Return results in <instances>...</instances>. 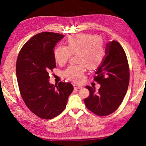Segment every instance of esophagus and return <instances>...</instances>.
<instances>
[{"label":"esophagus","instance_id":"34e87169","mask_svg":"<svg viewBox=\"0 0 146 146\" xmlns=\"http://www.w3.org/2000/svg\"><path fill=\"white\" fill-rule=\"evenodd\" d=\"M73 86H74V88L75 90H78V89H80V88H82V86L80 85H77V84H73Z\"/></svg>","mask_w":146,"mask_h":146}]
</instances>
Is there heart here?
<instances>
[{"instance_id":"obj_1","label":"heart","mask_w":146,"mask_h":146,"mask_svg":"<svg viewBox=\"0 0 146 146\" xmlns=\"http://www.w3.org/2000/svg\"><path fill=\"white\" fill-rule=\"evenodd\" d=\"M71 54H77V63L80 64L69 66L63 75L70 81L80 83L85 77V65L94 69L102 63L105 57L102 39L90 33L72 35L66 41V46L56 47L54 52L56 63L60 65L67 62Z\"/></svg>"}]
</instances>
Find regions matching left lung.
<instances>
[{
  "label": "left lung",
  "instance_id": "8db88e82",
  "mask_svg": "<svg viewBox=\"0 0 146 146\" xmlns=\"http://www.w3.org/2000/svg\"><path fill=\"white\" fill-rule=\"evenodd\" d=\"M102 63L97 69L94 80L100 87L86 86L90 96L84 102L87 108L97 115L107 116L115 111L124 98L129 84L130 72L127 56L116 41L106 44Z\"/></svg>",
  "mask_w": 146,
  "mask_h": 146
}]
</instances>
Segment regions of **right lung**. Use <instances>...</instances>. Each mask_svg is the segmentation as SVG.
<instances>
[{
	"label": "right lung",
	"instance_id": "1",
	"mask_svg": "<svg viewBox=\"0 0 146 146\" xmlns=\"http://www.w3.org/2000/svg\"><path fill=\"white\" fill-rule=\"evenodd\" d=\"M63 35L42 32L21 48L16 63V76L22 98L35 114L44 119L58 116L66 107L74 87L71 83L49 82V72L56 67L54 48Z\"/></svg>",
	"mask_w": 146,
	"mask_h": 146
}]
</instances>
